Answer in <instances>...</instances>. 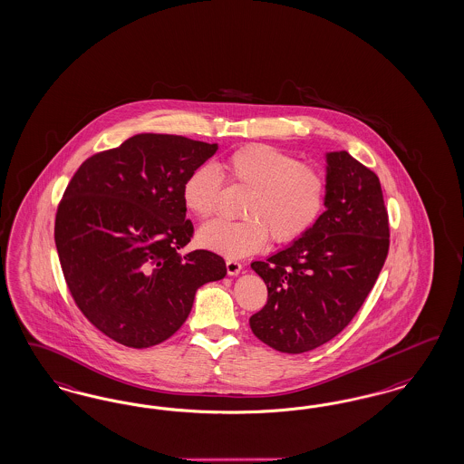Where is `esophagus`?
<instances>
[{
    "label": "esophagus",
    "mask_w": 464,
    "mask_h": 464,
    "mask_svg": "<svg viewBox=\"0 0 464 464\" xmlns=\"http://www.w3.org/2000/svg\"><path fill=\"white\" fill-rule=\"evenodd\" d=\"M241 269H243V266H241L238 260H226V271L229 276H238L240 274Z\"/></svg>",
    "instance_id": "obj_1"
}]
</instances>
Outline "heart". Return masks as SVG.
<instances>
[{
	"label": "heart",
	"instance_id": "obj_1",
	"mask_svg": "<svg viewBox=\"0 0 464 464\" xmlns=\"http://www.w3.org/2000/svg\"><path fill=\"white\" fill-rule=\"evenodd\" d=\"M223 179L248 190L240 208L243 219L206 224L197 240L227 258L256 254L269 235L279 245L302 238L325 208L327 178L319 166L272 145L252 144L226 156L221 171L202 164L185 178L181 197L195 218L216 214Z\"/></svg>",
	"mask_w": 464,
	"mask_h": 464
}]
</instances>
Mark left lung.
<instances>
[{
  "instance_id": "obj_1",
  "label": "left lung",
  "mask_w": 464,
  "mask_h": 464,
  "mask_svg": "<svg viewBox=\"0 0 464 464\" xmlns=\"http://www.w3.org/2000/svg\"><path fill=\"white\" fill-rule=\"evenodd\" d=\"M325 208L300 240L252 262L267 285V304L250 317V327L277 352H310L336 337L387 258L389 216L379 176L346 150L327 154Z\"/></svg>"
}]
</instances>
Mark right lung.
Instances as JSON below:
<instances>
[{
  "instance_id": "add662e5",
  "label": "right lung",
  "mask_w": 464,
  "mask_h": 464,
  "mask_svg": "<svg viewBox=\"0 0 464 464\" xmlns=\"http://www.w3.org/2000/svg\"><path fill=\"white\" fill-rule=\"evenodd\" d=\"M218 144L140 133L83 160L58 204L54 241L64 283L104 336L150 348L173 336L195 291L226 276L223 256L179 254L193 238L185 178Z\"/></svg>"
}]
</instances>
